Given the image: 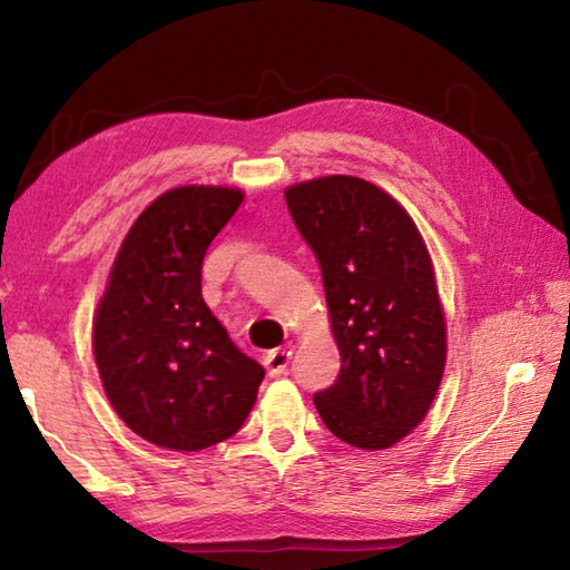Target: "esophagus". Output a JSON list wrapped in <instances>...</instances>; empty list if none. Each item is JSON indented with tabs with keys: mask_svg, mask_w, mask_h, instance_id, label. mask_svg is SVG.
Segmentation results:
<instances>
[{
	"mask_svg": "<svg viewBox=\"0 0 570 570\" xmlns=\"http://www.w3.org/2000/svg\"><path fill=\"white\" fill-rule=\"evenodd\" d=\"M288 362H292V350L286 347L269 350V353L264 355V367L269 372V377H282L288 367Z\"/></svg>",
	"mask_w": 570,
	"mask_h": 570,
	"instance_id": "34e87169",
	"label": "esophagus"
}]
</instances>
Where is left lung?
I'll list each match as a JSON object with an SVG mask.
<instances>
[{
	"mask_svg": "<svg viewBox=\"0 0 570 570\" xmlns=\"http://www.w3.org/2000/svg\"><path fill=\"white\" fill-rule=\"evenodd\" d=\"M298 233L316 254L341 372L313 394L337 439L382 451L416 429L445 367V318L433 264L409 213L355 176L286 188Z\"/></svg>",
	"mask_w": 570,
	"mask_h": 570,
	"instance_id": "8db88e82",
	"label": "left lung"
}]
</instances>
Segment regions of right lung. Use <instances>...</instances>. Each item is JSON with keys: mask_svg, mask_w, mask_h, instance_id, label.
Listing matches in <instances>:
<instances>
[{"mask_svg": "<svg viewBox=\"0 0 570 570\" xmlns=\"http://www.w3.org/2000/svg\"><path fill=\"white\" fill-rule=\"evenodd\" d=\"M245 193L166 190L131 225L92 323L110 404L159 448L203 451L237 433L264 367L229 341L200 294L203 257Z\"/></svg>", "mask_w": 570, "mask_h": 570, "instance_id": "1", "label": "right lung"}]
</instances>
